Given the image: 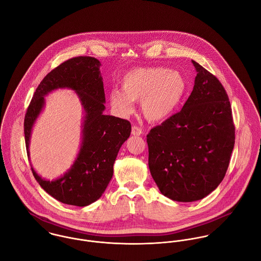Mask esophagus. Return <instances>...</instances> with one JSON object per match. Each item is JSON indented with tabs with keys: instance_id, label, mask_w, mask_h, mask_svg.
Instances as JSON below:
<instances>
[{
	"instance_id": "obj_1",
	"label": "esophagus",
	"mask_w": 261,
	"mask_h": 261,
	"mask_svg": "<svg viewBox=\"0 0 261 261\" xmlns=\"http://www.w3.org/2000/svg\"><path fill=\"white\" fill-rule=\"evenodd\" d=\"M132 135L134 136H141L143 135V129L137 125H133L132 127Z\"/></svg>"
}]
</instances>
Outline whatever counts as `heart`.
Here are the masks:
<instances>
[{
  "label": "heart",
  "mask_w": 261,
  "mask_h": 261,
  "mask_svg": "<svg viewBox=\"0 0 261 261\" xmlns=\"http://www.w3.org/2000/svg\"><path fill=\"white\" fill-rule=\"evenodd\" d=\"M121 89L110 92L112 109L120 115L134 111V100H142L146 118L160 121L168 118L183 102L188 91V80L179 71L166 67L138 68L120 79Z\"/></svg>",
  "instance_id": "heart-1"
}]
</instances>
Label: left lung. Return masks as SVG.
Returning a JSON list of instances; mask_svg holds the SVG:
<instances>
[{"label":"left lung","mask_w":261,"mask_h":261,"mask_svg":"<svg viewBox=\"0 0 261 261\" xmlns=\"http://www.w3.org/2000/svg\"><path fill=\"white\" fill-rule=\"evenodd\" d=\"M192 62L197 76L183 109L147 136L151 177L164 196L178 202L203 199L218 187L235 143L231 106L223 85Z\"/></svg>","instance_id":"obj_1"}]
</instances>
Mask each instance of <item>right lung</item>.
I'll use <instances>...</instances> for the list:
<instances>
[{"label": "right lung", "mask_w": 261, "mask_h": 261, "mask_svg": "<svg viewBox=\"0 0 261 261\" xmlns=\"http://www.w3.org/2000/svg\"><path fill=\"white\" fill-rule=\"evenodd\" d=\"M100 62L89 56L66 60L40 82L24 119L27 154L33 124L44 106V96L57 88L77 92L85 116L82 144L71 169L55 181H46L32 172L49 195L61 203L84 207L101 197L113 174V164L122 144L128 139L132 125L126 119L103 114L106 96Z\"/></svg>", "instance_id": "add662e5"}]
</instances>
